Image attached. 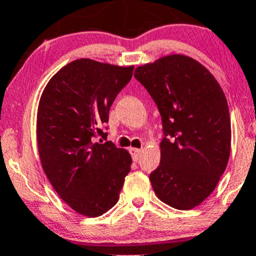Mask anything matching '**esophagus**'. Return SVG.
<instances>
[{
  "instance_id": "1",
  "label": "esophagus",
  "mask_w": 256,
  "mask_h": 256,
  "mask_svg": "<svg viewBox=\"0 0 256 256\" xmlns=\"http://www.w3.org/2000/svg\"><path fill=\"white\" fill-rule=\"evenodd\" d=\"M130 153L134 162H137L140 158V156H141V150H137V148H130Z\"/></svg>"
}]
</instances>
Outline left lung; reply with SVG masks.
Listing matches in <instances>:
<instances>
[{
  "mask_svg": "<svg viewBox=\"0 0 256 256\" xmlns=\"http://www.w3.org/2000/svg\"><path fill=\"white\" fill-rule=\"evenodd\" d=\"M134 78L162 116L160 164L150 180L162 202L190 210L215 190L231 150L226 97L200 63L181 54L138 66Z\"/></svg>",
  "mask_w": 256,
  "mask_h": 256,
  "instance_id": "obj_1",
  "label": "left lung"
}]
</instances>
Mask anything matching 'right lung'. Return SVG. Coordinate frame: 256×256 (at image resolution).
<instances>
[{"label":"right lung","instance_id":"right-lung-1","mask_svg":"<svg viewBox=\"0 0 256 256\" xmlns=\"http://www.w3.org/2000/svg\"><path fill=\"white\" fill-rule=\"evenodd\" d=\"M132 72L134 66L78 60L50 78L41 96L38 146L42 168L60 198L88 218L118 203L131 170L128 152L96 138L106 140L103 126Z\"/></svg>","mask_w":256,"mask_h":256}]
</instances>
